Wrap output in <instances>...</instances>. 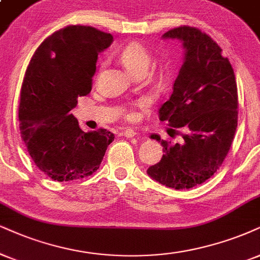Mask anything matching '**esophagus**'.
I'll return each mask as SVG.
<instances>
[{
    "mask_svg": "<svg viewBox=\"0 0 260 260\" xmlns=\"http://www.w3.org/2000/svg\"><path fill=\"white\" fill-rule=\"evenodd\" d=\"M121 135L127 137V139H133L134 136H136V131L133 129H125L123 133H121Z\"/></svg>",
    "mask_w": 260,
    "mask_h": 260,
    "instance_id": "obj_1",
    "label": "esophagus"
}]
</instances>
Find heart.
Returning <instances> with one entry per match:
<instances>
[{
  "instance_id": "heart-1",
  "label": "heart",
  "mask_w": 260,
  "mask_h": 260,
  "mask_svg": "<svg viewBox=\"0 0 260 260\" xmlns=\"http://www.w3.org/2000/svg\"><path fill=\"white\" fill-rule=\"evenodd\" d=\"M120 61L126 67L127 71L134 73L141 70L148 69L150 63V53L143 44L137 42H131L123 47L119 52Z\"/></svg>"
}]
</instances>
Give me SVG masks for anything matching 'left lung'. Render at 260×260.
<instances>
[{
	"label": "left lung",
	"mask_w": 260,
	"mask_h": 260,
	"mask_svg": "<svg viewBox=\"0 0 260 260\" xmlns=\"http://www.w3.org/2000/svg\"><path fill=\"white\" fill-rule=\"evenodd\" d=\"M162 38L181 41L184 55L159 119L182 133L176 143L150 135L161 143L164 154L147 174L168 188L190 189L212 177L228 154L238 126V86L228 57L206 34L181 26Z\"/></svg>",
	"instance_id": "8db88e82"
}]
</instances>
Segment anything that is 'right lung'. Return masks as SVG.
<instances>
[{"label":"right lung","mask_w":260,"mask_h":260,"mask_svg":"<svg viewBox=\"0 0 260 260\" xmlns=\"http://www.w3.org/2000/svg\"><path fill=\"white\" fill-rule=\"evenodd\" d=\"M111 34L73 25L54 32L37 48L21 85V139L42 172L57 182L84 178L100 168L114 135L84 133L70 113L77 99L91 91L99 53Z\"/></svg>","instance_id":"right-lung-1"}]
</instances>
